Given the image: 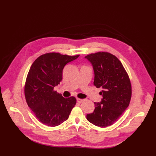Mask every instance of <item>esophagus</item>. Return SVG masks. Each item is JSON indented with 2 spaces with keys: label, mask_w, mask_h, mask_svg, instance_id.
Masks as SVG:
<instances>
[{
  "label": "esophagus",
  "mask_w": 156,
  "mask_h": 156,
  "mask_svg": "<svg viewBox=\"0 0 156 156\" xmlns=\"http://www.w3.org/2000/svg\"><path fill=\"white\" fill-rule=\"evenodd\" d=\"M83 99H77V102H78V103H81V102H83Z\"/></svg>",
  "instance_id": "34e87169"
}]
</instances>
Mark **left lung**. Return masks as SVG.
Returning a JSON list of instances; mask_svg holds the SVG:
<instances>
[{
    "label": "left lung",
    "instance_id": "8db88e82",
    "mask_svg": "<svg viewBox=\"0 0 156 156\" xmlns=\"http://www.w3.org/2000/svg\"><path fill=\"white\" fill-rule=\"evenodd\" d=\"M85 58L93 66L94 85L101 87V102H94V111L87 115L93 125L105 128L113 125L128 107L132 97V85L121 61L108 52L88 54Z\"/></svg>",
    "mask_w": 156,
    "mask_h": 156
}]
</instances>
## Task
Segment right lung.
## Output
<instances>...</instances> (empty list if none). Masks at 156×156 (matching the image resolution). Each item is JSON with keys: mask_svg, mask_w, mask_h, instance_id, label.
Listing matches in <instances>:
<instances>
[{"mask_svg": "<svg viewBox=\"0 0 156 156\" xmlns=\"http://www.w3.org/2000/svg\"><path fill=\"white\" fill-rule=\"evenodd\" d=\"M76 55L49 52L41 55L31 66L24 85V95L29 108L45 125L56 126L66 121L75 107V97L64 98L54 90L62 80V70Z\"/></svg>", "mask_w": 156, "mask_h": 156, "instance_id": "1", "label": "right lung"}]
</instances>
